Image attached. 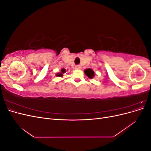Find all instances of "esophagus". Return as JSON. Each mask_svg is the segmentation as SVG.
<instances>
[{"label":"esophagus","mask_w":151,"mask_h":151,"mask_svg":"<svg viewBox=\"0 0 151 151\" xmlns=\"http://www.w3.org/2000/svg\"><path fill=\"white\" fill-rule=\"evenodd\" d=\"M80 68H81V67L79 65H77L75 67V69H80Z\"/></svg>","instance_id":"34e87169"}]
</instances>
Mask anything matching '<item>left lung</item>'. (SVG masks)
Instances as JSON below:
<instances>
[{
  "mask_svg": "<svg viewBox=\"0 0 151 151\" xmlns=\"http://www.w3.org/2000/svg\"><path fill=\"white\" fill-rule=\"evenodd\" d=\"M84 73L87 76H88L89 78H91V79H92L93 76H94V71L92 69H91V68H88V69L85 70Z\"/></svg>",
  "mask_w": 151,
  "mask_h": 151,
  "instance_id": "obj_1",
  "label": "left lung"
}]
</instances>
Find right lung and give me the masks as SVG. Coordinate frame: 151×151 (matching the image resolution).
Listing matches in <instances>:
<instances>
[{
	"label": "right lung",
	"mask_w": 151,
	"mask_h": 151,
	"mask_svg": "<svg viewBox=\"0 0 151 151\" xmlns=\"http://www.w3.org/2000/svg\"><path fill=\"white\" fill-rule=\"evenodd\" d=\"M61 71H62V72L61 73H60V74H57V76H58V77H62V76H63V75H62V74H63V73H65L66 71H65V70L64 69V68H62V69L61 70Z\"/></svg>",
	"instance_id": "obj_1"
}]
</instances>
